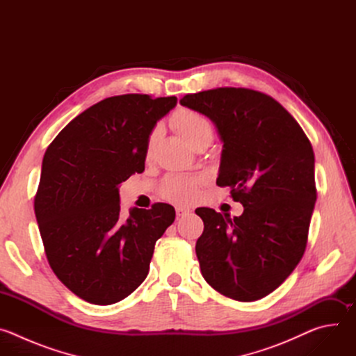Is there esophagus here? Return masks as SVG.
Listing matches in <instances>:
<instances>
[{"mask_svg":"<svg viewBox=\"0 0 356 356\" xmlns=\"http://www.w3.org/2000/svg\"><path fill=\"white\" fill-rule=\"evenodd\" d=\"M190 213H191V210H190L188 207H183V206H177V207H176V216H177V218L184 217V216H188Z\"/></svg>","mask_w":356,"mask_h":356,"instance_id":"esophagus-1","label":"esophagus"}]
</instances>
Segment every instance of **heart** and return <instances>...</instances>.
I'll use <instances>...</instances> for the list:
<instances>
[{
	"label": "heart",
	"mask_w": 356,
	"mask_h": 356,
	"mask_svg": "<svg viewBox=\"0 0 356 356\" xmlns=\"http://www.w3.org/2000/svg\"><path fill=\"white\" fill-rule=\"evenodd\" d=\"M172 122L177 132L190 143H195L201 138H211L213 136V127L210 121L197 111L193 110H179L173 118ZM159 136V128H155L150 132L146 149L150 154L154 149L156 140ZM200 179L190 175H173L165 179L162 186V195L177 204H184V202L191 201L197 195Z\"/></svg>",
	"instance_id": "1"
}]
</instances>
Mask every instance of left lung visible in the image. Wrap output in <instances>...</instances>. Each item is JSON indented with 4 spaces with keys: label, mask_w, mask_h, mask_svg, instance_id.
<instances>
[{
    "label": "left lung",
    "mask_w": 356,
    "mask_h": 356,
    "mask_svg": "<svg viewBox=\"0 0 356 356\" xmlns=\"http://www.w3.org/2000/svg\"><path fill=\"white\" fill-rule=\"evenodd\" d=\"M180 104L214 122L224 143L217 184L243 206L234 218L195 210L204 222L195 243L201 275L229 298L259 300L306 250L317 200L313 146L277 101L259 91L221 87L187 94Z\"/></svg>",
    "instance_id": "left-lung-1"
}]
</instances>
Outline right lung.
Masks as SVG:
<instances>
[{"label":"right lung","mask_w":356,"mask_h":356,"mask_svg":"<svg viewBox=\"0 0 356 356\" xmlns=\"http://www.w3.org/2000/svg\"><path fill=\"white\" fill-rule=\"evenodd\" d=\"M176 97L106 98L72 120L42 162L35 216L46 258L76 296L98 306L128 297L146 279L156 241L173 224L165 202L121 216L120 184L145 170L146 142Z\"/></svg>","instance_id":"right-lung-1"}]
</instances>
